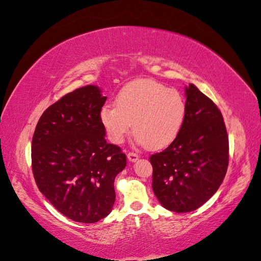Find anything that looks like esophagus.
Wrapping results in <instances>:
<instances>
[{
    "label": "esophagus",
    "instance_id": "esophagus-1",
    "mask_svg": "<svg viewBox=\"0 0 261 261\" xmlns=\"http://www.w3.org/2000/svg\"><path fill=\"white\" fill-rule=\"evenodd\" d=\"M126 156H128V160L130 162H136L137 160L139 159V155L137 154V153H133V152H129L128 155H126Z\"/></svg>",
    "mask_w": 261,
    "mask_h": 261
}]
</instances>
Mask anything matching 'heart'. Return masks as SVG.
I'll return each mask as SVG.
<instances>
[{"mask_svg":"<svg viewBox=\"0 0 261 261\" xmlns=\"http://www.w3.org/2000/svg\"><path fill=\"white\" fill-rule=\"evenodd\" d=\"M186 117L182 93L155 80L140 79L126 84L99 113L109 140L121 144L133 128L136 141L152 150L169 146L179 135Z\"/></svg>","mask_w":261,"mask_h":261,"instance_id":"heart-1","label":"heart"}]
</instances>
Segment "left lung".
<instances>
[{
  "mask_svg": "<svg viewBox=\"0 0 261 261\" xmlns=\"http://www.w3.org/2000/svg\"><path fill=\"white\" fill-rule=\"evenodd\" d=\"M186 117L177 138L150 156L152 189L166 210L188 213L205 204L223 183L228 137L222 112L195 85L185 88Z\"/></svg>",
  "mask_w": 261,
  "mask_h": 261,
  "instance_id": "1",
  "label": "left lung"
}]
</instances>
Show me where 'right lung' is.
<instances>
[{
    "label": "right lung",
    "instance_id": "add662e5",
    "mask_svg": "<svg viewBox=\"0 0 261 261\" xmlns=\"http://www.w3.org/2000/svg\"><path fill=\"white\" fill-rule=\"evenodd\" d=\"M107 97L88 85L67 93L39 118L32 141L38 190L63 215L91 224L108 216L113 182L126 165L121 149L107 143L99 113Z\"/></svg>",
    "mask_w": 261,
    "mask_h": 261
}]
</instances>
